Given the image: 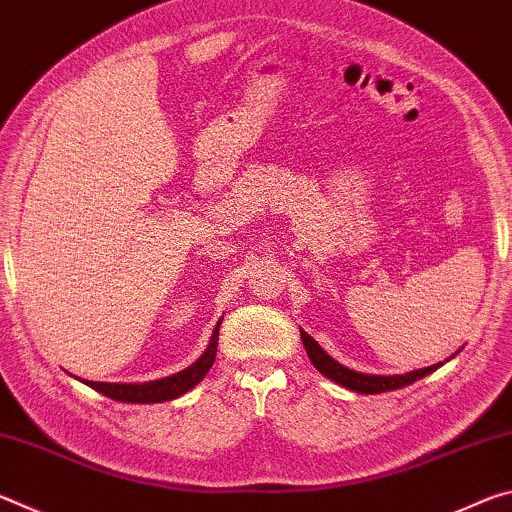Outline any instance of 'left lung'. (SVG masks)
Listing matches in <instances>:
<instances>
[{"label": "left lung", "instance_id": "1", "mask_svg": "<svg viewBox=\"0 0 512 512\" xmlns=\"http://www.w3.org/2000/svg\"><path fill=\"white\" fill-rule=\"evenodd\" d=\"M300 339L307 350V357L311 359V363H314V368L318 372H323L327 379L336 381L339 386L350 388V391L363 393V395L386 393V391H395V388L409 386V384H413V381H418L424 375H429V372L443 366V363H436V366L411 370V372H406V375H366V372L345 368L343 363L329 357V354L320 348V345L311 339L307 332H302V329H300Z\"/></svg>", "mask_w": 512, "mask_h": 512}]
</instances>
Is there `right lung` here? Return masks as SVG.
Wrapping results in <instances>:
<instances>
[{
    "label": "right lung",
    "mask_w": 512,
    "mask_h": 512,
    "mask_svg": "<svg viewBox=\"0 0 512 512\" xmlns=\"http://www.w3.org/2000/svg\"><path fill=\"white\" fill-rule=\"evenodd\" d=\"M221 320L216 323L214 332H212V341H210V345H207V350L201 354V359L194 361L189 368L176 372V375L155 379V381H144V384H110V381H88V379H85V384L117 402L155 404V402L176 400V397L185 395L187 391H192L198 381L207 375V370L212 368V363L216 359V345H219Z\"/></svg>",
    "instance_id": "add662e5"
}]
</instances>
